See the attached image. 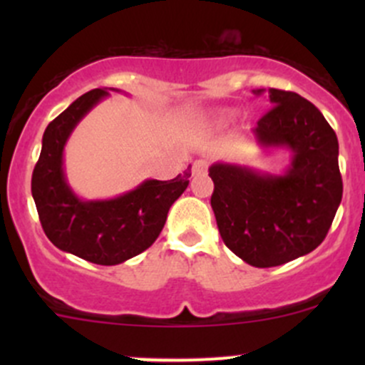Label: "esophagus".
Returning <instances> with one entry per match:
<instances>
[{
	"instance_id": "1",
	"label": "esophagus",
	"mask_w": 365,
	"mask_h": 365,
	"mask_svg": "<svg viewBox=\"0 0 365 365\" xmlns=\"http://www.w3.org/2000/svg\"><path fill=\"white\" fill-rule=\"evenodd\" d=\"M206 169H208V162L203 160V159L196 160L192 164V175H203Z\"/></svg>"
}]
</instances>
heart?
Masks as SVG:
<instances>
[{
  "instance_id": "obj_1",
  "label": "heart",
  "mask_w": 365,
  "mask_h": 365,
  "mask_svg": "<svg viewBox=\"0 0 365 365\" xmlns=\"http://www.w3.org/2000/svg\"><path fill=\"white\" fill-rule=\"evenodd\" d=\"M213 118H215L219 123H226L227 120H231V118H233V111H226V109H224V111H217L215 114H213Z\"/></svg>"
}]
</instances>
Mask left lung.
I'll list each match as a JSON object with an SVG mask.
<instances>
[{"instance_id":"obj_1","label":"left lung","mask_w":365,"mask_h":365,"mask_svg":"<svg viewBox=\"0 0 365 365\" xmlns=\"http://www.w3.org/2000/svg\"><path fill=\"white\" fill-rule=\"evenodd\" d=\"M263 90H256L259 95ZM270 109L252 130L263 148L292 152L284 175L217 162L212 203L224 244L245 263L277 267L314 251L342 197L339 143L319 109L298 93L270 88Z\"/></svg>"}]
</instances>
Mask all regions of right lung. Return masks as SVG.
Listing matches in <instances>:
<instances>
[{"label":"right lung","mask_w":365,"mask_h":365,"mask_svg":"<svg viewBox=\"0 0 365 365\" xmlns=\"http://www.w3.org/2000/svg\"><path fill=\"white\" fill-rule=\"evenodd\" d=\"M108 95V88L88 91L47 125L31 176L33 200L47 238L61 251L106 267L138 256L157 240L169 208L190 178L189 165L176 178L146 180L114 200L83 201L72 192L63 173V148L81 118Z\"/></svg>","instance_id":"right-lung-1"}]
</instances>
